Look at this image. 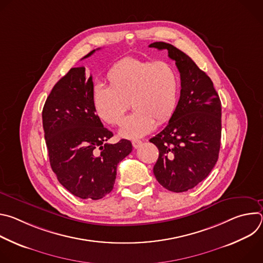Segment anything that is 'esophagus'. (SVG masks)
Listing matches in <instances>:
<instances>
[{
    "label": "esophagus",
    "instance_id": "esophagus-1",
    "mask_svg": "<svg viewBox=\"0 0 263 263\" xmlns=\"http://www.w3.org/2000/svg\"><path fill=\"white\" fill-rule=\"evenodd\" d=\"M141 143H142V141L139 140V139H134V140H132V145H133L134 148H138V147L141 145Z\"/></svg>",
    "mask_w": 263,
    "mask_h": 263
}]
</instances>
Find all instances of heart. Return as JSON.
<instances>
[{
  "label": "heart",
  "instance_id": "obj_1",
  "mask_svg": "<svg viewBox=\"0 0 263 263\" xmlns=\"http://www.w3.org/2000/svg\"><path fill=\"white\" fill-rule=\"evenodd\" d=\"M107 82L108 87L93 88V109L104 123L120 126L132 105L135 111L120 131L124 138L142 137L154 129L156 122L163 124L175 114L180 81L166 62L122 59L109 69Z\"/></svg>",
  "mask_w": 263,
  "mask_h": 263
}]
</instances>
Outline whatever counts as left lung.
<instances>
[{
	"label": "left lung",
	"instance_id": "1",
	"mask_svg": "<svg viewBox=\"0 0 263 263\" xmlns=\"http://www.w3.org/2000/svg\"><path fill=\"white\" fill-rule=\"evenodd\" d=\"M180 72L181 91L167 126L149 139L159 149L153 172L164 189L183 193L194 189L214 167L220 147L221 104L211 79L176 47L157 42Z\"/></svg>",
	"mask_w": 263,
	"mask_h": 263
}]
</instances>
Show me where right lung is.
<instances>
[{
    "instance_id": "obj_1",
    "label": "right lung",
    "mask_w": 263,
    "mask_h": 263,
    "mask_svg": "<svg viewBox=\"0 0 263 263\" xmlns=\"http://www.w3.org/2000/svg\"><path fill=\"white\" fill-rule=\"evenodd\" d=\"M92 92V77L86 76L85 67L70 68L47 98L43 126L50 164L60 184L78 198L100 200L114 190L118 164L131 153L132 143L106 142L114 134L96 115Z\"/></svg>"
}]
</instances>
